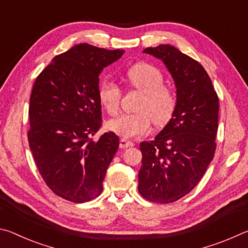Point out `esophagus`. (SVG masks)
Returning <instances> with one entry per match:
<instances>
[{
    "mask_svg": "<svg viewBox=\"0 0 248 248\" xmlns=\"http://www.w3.org/2000/svg\"><path fill=\"white\" fill-rule=\"evenodd\" d=\"M133 142L129 141V140H125V139H121L119 142V146L121 149H127V148H131L133 146Z\"/></svg>",
    "mask_w": 248,
    "mask_h": 248,
    "instance_id": "1",
    "label": "esophagus"
}]
</instances>
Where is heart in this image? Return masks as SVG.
I'll return each instance as SVG.
<instances>
[{
	"label": "heart",
	"mask_w": 248,
	"mask_h": 248,
	"mask_svg": "<svg viewBox=\"0 0 248 248\" xmlns=\"http://www.w3.org/2000/svg\"><path fill=\"white\" fill-rule=\"evenodd\" d=\"M130 85L142 92V98L137 114H125L109 120L107 128L124 139H133L149 133L153 120L156 125H164L171 119L176 109L174 91L164 84V77L156 66L139 63L130 68L125 73ZM123 92L116 83L104 81L98 87L100 105L110 116L119 112Z\"/></svg>",
	"instance_id": "1"
}]
</instances>
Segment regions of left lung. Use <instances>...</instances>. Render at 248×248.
I'll return each instance as SVG.
<instances>
[{
  "label": "left lung",
  "mask_w": 248,
  "mask_h": 248,
  "mask_svg": "<svg viewBox=\"0 0 248 248\" xmlns=\"http://www.w3.org/2000/svg\"><path fill=\"white\" fill-rule=\"evenodd\" d=\"M163 61L176 86V109L153 141L141 142L138 189L143 198L170 203L194 189L215 156L219 98L203 66L170 45L146 48Z\"/></svg>",
  "instance_id": "left-lung-1"
}]
</instances>
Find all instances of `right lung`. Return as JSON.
<instances>
[{
  "label": "right lung",
  "mask_w": 248,
  "mask_h": 248,
  "mask_svg": "<svg viewBox=\"0 0 248 248\" xmlns=\"http://www.w3.org/2000/svg\"><path fill=\"white\" fill-rule=\"evenodd\" d=\"M124 50L79 44L52 59L37 77L29 100V148L41 177L54 194L75 203L102 194L119 138L102 125L99 74Z\"/></svg>",
  "instance_id": "1"
}]
</instances>
